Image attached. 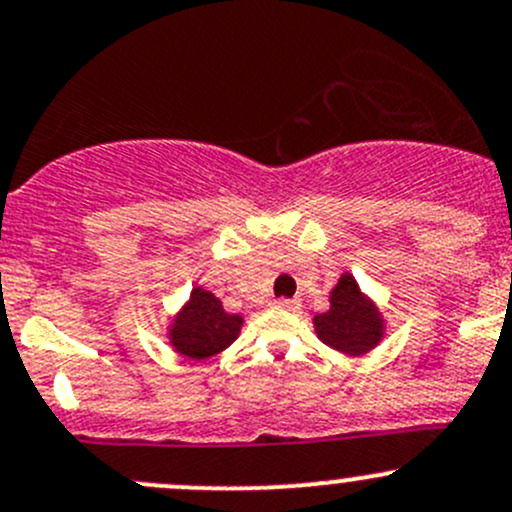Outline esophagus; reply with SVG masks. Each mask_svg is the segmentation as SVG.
<instances>
[{"instance_id":"1","label":"esophagus","mask_w":512,"mask_h":512,"mask_svg":"<svg viewBox=\"0 0 512 512\" xmlns=\"http://www.w3.org/2000/svg\"><path fill=\"white\" fill-rule=\"evenodd\" d=\"M274 304L279 306V309H287V311H297L299 309V301L297 299H277Z\"/></svg>"}]
</instances>
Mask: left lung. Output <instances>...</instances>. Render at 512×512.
I'll use <instances>...</instances> for the list:
<instances>
[{
    "label": "left lung",
    "instance_id": "left-lung-1",
    "mask_svg": "<svg viewBox=\"0 0 512 512\" xmlns=\"http://www.w3.org/2000/svg\"><path fill=\"white\" fill-rule=\"evenodd\" d=\"M331 309L314 316V328L321 341L333 351L363 355L373 351L383 338L385 324L378 306L373 304L351 274H343L331 289Z\"/></svg>",
    "mask_w": 512,
    "mask_h": 512
}]
</instances>
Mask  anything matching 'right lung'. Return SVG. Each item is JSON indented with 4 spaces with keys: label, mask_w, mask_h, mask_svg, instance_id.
<instances>
[{
    "label": "right lung",
    "mask_w": 512,
    "mask_h": 512,
    "mask_svg": "<svg viewBox=\"0 0 512 512\" xmlns=\"http://www.w3.org/2000/svg\"><path fill=\"white\" fill-rule=\"evenodd\" d=\"M240 326L242 316L228 314L215 294L196 287L169 326V341L186 358L206 360L225 351L238 338Z\"/></svg>",
    "instance_id": "add662e5"
}]
</instances>
